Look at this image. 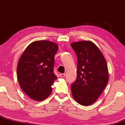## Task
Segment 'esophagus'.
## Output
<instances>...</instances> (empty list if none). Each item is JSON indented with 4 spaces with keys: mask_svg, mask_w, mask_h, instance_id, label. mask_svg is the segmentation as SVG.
I'll list each match as a JSON object with an SVG mask.
<instances>
[{
    "mask_svg": "<svg viewBox=\"0 0 125 125\" xmlns=\"http://www.w3.org/2000/svg\"><path fill=\"white\" fill-rule=\"evenodd\" d=\"M66 74L65 73H61L60 74V76H61V77H64V76H65Z\"/></svg>",
    "mask_w": 125,
    "mask_h": 125,
    "instance_id": "obj_1",
    "label": "esophagus"
}]
</instances>
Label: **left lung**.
I'll return each instance as SVG.
<instances>
[{"label": "left lung", "instance_id": "obj_1", "mask_svg": "<svg viewBox=\"0 0 125 125\" xmlns=\"http://www.w3.org/2000/svg\"><path fill=\"white\" fill-rule=\"evenodd\" d=\"M71 45L77 57V78L71 84L72 94L79 104L90 105L98 99L108 82L106 61L92 42H76Z\"/></svg>", "mask_w": 125, "mask_h": 125}]
</instances>
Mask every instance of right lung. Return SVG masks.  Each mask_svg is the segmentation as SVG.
Masks as SVG:
<instances>
[{"instance_id": "right-lung-1", "label": "right lung", "mask_w": 125, "mask_h": 125, "mask_svg": "<svg viewBox=\"0 0 125 125\" xmlns=\"http://www.w3.org/2000/svg\"><path fill=\"white\" fill-rule=\"evenodd\" d=\"M58 48V44L51 41L33 42L19 59V84L31 99L42 101L51 94L52 84L58 78L53 72V66Z\"/></svg>"}]
</instances>
